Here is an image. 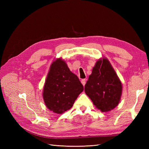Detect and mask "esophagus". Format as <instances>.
Returning a JSON list of instances; mask_svg holds the SVG:
<instances>
[{
  "instance_id": "obj_1",
  "label": "esophagus",
  "mask_w": 149,
  "mask_h": 149,
  "mask_svg": "<svg viewBox=\"0 0 149 149\" xmlns=\"http://www.w3.org/2000/svg\"><path fill=\"white\" fill-rule=\"evenodd\" d=\"M86 79H83L81 81V83H82V84L84 86V85H85V84H86Z\"/></svg>"
}]
</instances>
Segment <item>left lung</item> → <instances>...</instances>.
<instances>
[{
  "label": "left lung",
  "instance_id": "obj_1",
  "mask_svg": "<svg viewBox=\"0 0 149 149\" xmlns=\"http://www.w3.org/2000/svg\"><path fill=\"white\" fill-rule=\"evenodd\" d=\"M122 91V83L109 60H98L84 86L94 105L102 112L111 111L118 105Z\"/></svg>",
  "mask_w": 149,
  "mask_h": 149
}]
</instances>
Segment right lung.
Listing matches in <instances>:
<instances>
[{
	"mask_svg": "<svg viewBox=\"0 0 149 149\" xmlns=\"http://www.w3.org/2000/svg\"><path fill=\"white\" fill-rule=\"evenodd\" d=\"M83 86L61 58L54 61L45 83L43 98L48 109L62 114L73 106Z\"/></svg>",
	"mask_w": 149,
	"mask_h": 149,
	"instance_id": "obj_1",
	"label": "right lung"
}]
</instances>
